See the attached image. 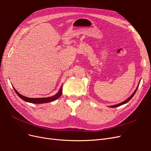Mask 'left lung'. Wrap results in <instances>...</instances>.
Here are the masks:
<instances>
[{"label":"left lung","instance_id":"obj_1","mask_svg":"<svg viewBox=\"0 0 151 151\" xmlns=\"http://www.w3.org/2000/svg\"><path fill=\"white\" fill-rule=\"evenodd\" d=\"M137 88H138V87H137V89H135V91H134V93L130 96V97H129V98H128L127 100H125V101H123V102H122V103H120V104H118L114 105V106H111L110 107H111V108H116V107H118V106H121V105H122V104H124L127 103V102H129V101H130V100L132 98V97H133L134 96V94H135V93H136V91H137Z\"/></svg>","mask_w":151,"mask_h":151}]
</instances>
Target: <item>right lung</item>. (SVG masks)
Returning <instances> with one entry per match:
<instances>
[{"label":"right lung","instance_id":"obj_1","mask_svg":"<svg viewBox=\"0 0 151 151\" xmlns=\"http://www.w3.org/2000/svg\"><path fill=\"white\" fill-rule=\"evenodd\" d=\"M62 86H61V88L59 90L58 92L55 94L53 96L51 97H48V98H27L24 96L21 95L19 94L17 91L14 88V89L16 93L17 94L18 96H19L20 98H21L22 100L26 101V102H29L31 103H35V104H41V103H49L53 101H55L57 99H58L59 97L60 96L62 93Z\"/></svg>","mask_w":151,"mask_h":151}]
</instances>
